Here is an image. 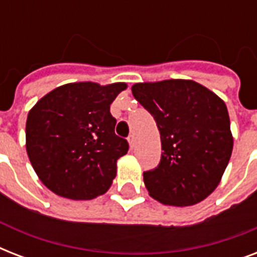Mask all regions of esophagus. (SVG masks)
<instances>
[{
  "label": "esophagus",
  "mask_w": 257,
  "mask_h": 257,
  "mask_svg": "<svg viewBox=\"0 0 257 257\" xmlns=\"http://www.w3.org/2000/svg\"><path fill=\"white\" fill-rule=\"evenodd\" d=\"M128 141H129V145H131V148H135V144H136V140H135V135H129L128 137Z\"/></svg>",
  "instance_id": "obj_1"
}]
</instances>
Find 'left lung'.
<instances>
[{"label":"left lung","instance_id":"1","mask_svg":"<svg viewBox=\"0 0 257 257\" xmlns=\"http://www.w3.org/2000/svg\"><path fill=\"white\" fill-rule=\"evenodd\" d=\"M132 93L160 131V163L144 172L149 195L177 207L203 201L219 185L233 148L224 101L192 80L140 82Z\"/></svg>","mask_w":257,"mask_h":257}]
</instances>
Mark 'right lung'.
Masks as SVG:
<instances>
[{
	"mask_svg": "<svg viewBox=\"0 0 257 257\" xmlns=\"http://www.w3.org/2000/svg\"><path fill=\"white\" fill-rule=\"evenodd\" d=\"M126 84L101 86L73 82L58 86L30 109L26 152L37 176L56 195L92 200L116 177L128 141L114 133L110 104Z\"/></svg>",
	"mask_w": 257,
	"mask_h": 257,
	"instance_id": "1",
	"label": "right lung"
}]
</instances>
